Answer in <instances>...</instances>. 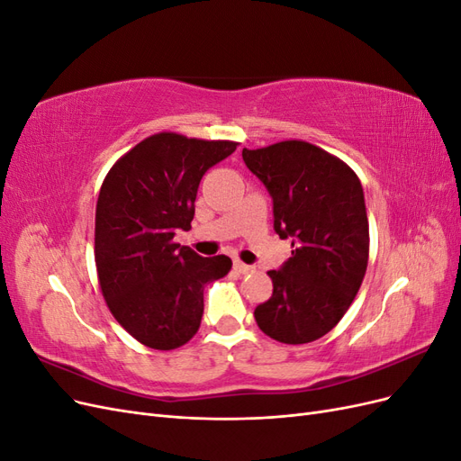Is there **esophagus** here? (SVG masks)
Masks as SVG:
<instances>
[{
    "mask_svg": "<svg viewBox=\"0 0 461 461\" xmlns=\"http://www.w3.org/2000/svg\"><path fill=\"white\" fill-rule=\"evenodd\" d=\"M234 271L239 273V275H248V273H254V267L252 265H246V263H242V261H234Z\"/></svg>",
    "mask_w": 461,
    "mask_h": 461,
    "instance_id": "34e87169",
    "label": "esophagus"
}]
</instances>
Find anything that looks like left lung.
<instances>
[{"mask_svg": "<svg viewBox=\"0 0 461 461\" xmlns=\"http://www.w3.org/2000/svg\"><path fill=\"white\" fill-rule=\"evenodd\" d=\"M242 158L271 194L275 232L292 240V258L267 273L273 296L256 308L258 327L285 344L313 342L337 327L364 283V188L342 159L310 142L244 148Z\"/></svg>", "mask_w": 461, "mask_h": 461, "instance_id": "8db88e82", "label": "left lung"}]
</instances>
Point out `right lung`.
Returning a JSON list of instances; mask_svg holds the SVG:
<instances>
[{
    "instance_id": "add662e5",
    "label": "right lung",
    "mask_w": 461,
    "mask_h": 461,
    "mask_svg": "<svg viewBox=\"0 0 461 461\" xmlns=\"http://www.w3.org/2000/svg\"><path fill=\"white\" fill-rule=\"evenodd\" d=\"M229 140L153 134L111 167L95 205L94 258L109 312L153 350H175L198 332L203 286L225 276L227 256L176 244L188 230L200 180L236 149Z\"/></svg>"
}]
</instances>
